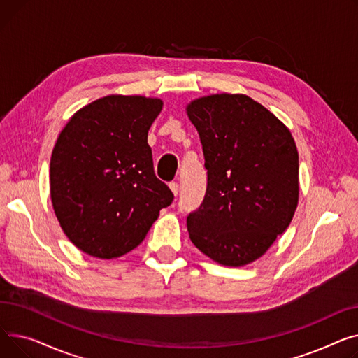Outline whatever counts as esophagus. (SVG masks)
<instances>
[{
    "mask_svg": "<svg viewBox=\"0 0 358 358\" xmlns=\"http://www.w3.org/2000/svg\"><path fill=\"white\" fill-rule=\"evenodd\" d=\"M169 187L172 189L173 195H178V194H179V183H178V182H172V183H169Z\"/></svg>",
    "mask_w": 358,
    "mask_h": 358,
    "instance_id": "34e87169",
    "label": "esophagus"
}]
</instances>
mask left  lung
Returning <instances> with one entry per match:
<instances>
[{
  "mask_svg": "<svg viewBox=\"0 0 358 358\" xmlns=\"http://www.w3.org/2000/svg\"><path fill=\"white\" fill-rule=\"evenodd\" d=\"M206 169L202 203L189 213V237L224 266L262 257L289 227L299 198L295 140L263 105L220 94L187 105Z\"/></svg>",
  "mask_w": 358,
  "mask_h": 358,
  "instance_id": "left-lung-1",
  "label": "left lung"
}]
</instances>
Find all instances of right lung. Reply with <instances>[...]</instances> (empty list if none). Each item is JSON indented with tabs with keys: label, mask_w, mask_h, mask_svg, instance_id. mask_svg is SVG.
Returning <instances> with one entry per match:
<instances>
[{
	"label": "right lung",
	"mask_w": 358,
	"mask_h": 358,
	"mask_svg": "<svg viewBox=\"0 0 358 358\" xmlns=\"http://www.w3.org/2000/svg\"><path fill=\"white\" fill-rule=\"evenodd\" d=\"M162 105L110 95L79 110L59 134L50 159L52 203L63 233L83 253H129L172 203L147 143Z\"/></svg>",
	"instance_id": "add662e5"
}]
</instances>
